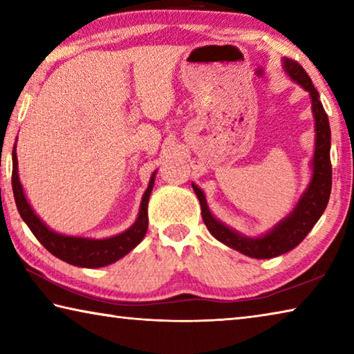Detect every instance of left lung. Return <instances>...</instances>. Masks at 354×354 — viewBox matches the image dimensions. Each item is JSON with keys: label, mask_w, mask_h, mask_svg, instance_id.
I'll use <instances>...</instances> for the list:
<instances>
[{"label": "left lung", "mask_w": 354, "mask_h": 354, "mask_svg": "<svg viewBox=\"0 0 354 354\" xmlns=\"http://www.w3.org/2000/svg\"><path fill=\"white\" fill-rule=\"evenodd\" d=\"M284 70L289 73L293 81L306 88L313 100V112L315 117V153L313 159V179L308 190L304 192L301 200L298 201L297 207L289 217L284 218L279 225L273 227L266 236L257 239H248L237 234L236 231L220 223L209 212L205 194L200 187L192 184L196 196L201 205V217L205 221L209 232L227 247L234 248L241 253L256 259H270L279 254H284L297 247L304 237L309 234L314 225L322 217L323 211L326 209L331 195L333 183V167L331 158H329V148H331V129L325 109L319 97V92L313 86L309 75L301 65L292 59H284Z\"/></svg>", "instance_id": "left-lung-1"}]
</instances>
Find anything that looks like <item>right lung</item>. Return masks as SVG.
Here are the masks:
<instances>
[{"instance_id":"1","label":"right lung","mask_w":354,"mask_h":354,"mask_svg":"<svg viewBox=\"0 0 354 354\" xmlns=\"http://www.w3.org/2000/svg\"><path fill=\"white\" fill-rule=\"evenodd\" d=\"M17 153L15 148L12 151V190H14L15 205L21 218L25 220L32 234L44 247L64 262L71 263L76 267L97 268L104 267L118 261L120 257L128 254L131 250L136 248L145 237L148 230V200L151 195L154 184V173L149 179L148 189L145 190L140 205V212L136 223L122 234L109 239H86V237H70L53 232L44 221L29 206V203L23 194V187L19 179V170H17Z\"/></svg>"}]
</instances>
